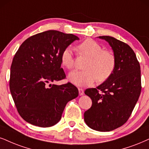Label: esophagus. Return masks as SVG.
I'll list each match as a JSON object with an SVG mask.
<instances>
[{
    "label": "esophagus",
    "instance_id": "34e87169",
    "mask_svg": "<svg viewBox=\"0 0 149 149\" xmlns=\"http://www.w3.org/2000/svg\"><path fill=\"white\" fill-rule=\"evenodd\" d=\"M78 90H79V95H80V96H82V95H83L84 94V89H82V88H78Z\"/></svg>",
    "mask_w": 149,
    "mask_h": 149
}]
</instances>
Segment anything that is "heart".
Here are the masks:
<instances>
[{"instance_id": "1", "label": "heart", "mask_w": 149, "mask_h": 149, "mask_svg": "<svg viewBox=\"0 0 149 149\" xmlns=\"http://www.w3.org/2000/svg\"><path fill=\"white\" fill-rule=\"evenodd\" d=\"M81 54L89 58L85 66L86 70L72 71L68 74L71 83L78 86H91L96 81L108 79L115 68V55L109 50H104L100 43L93 39H86L77 46ZM62 65L68 69L74 67V57L71 48L64 49L61 55Z\"/></svg>"}]
</instances>
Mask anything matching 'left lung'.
<instances>
[{
  "label": "left lung",
  "instance_id": "left-lung-1",
  "mask_svg": "<svg viewBox=\"0 0 149 149\" xmlns=\"http://www.w3.org/2000/svg\"><path fill=\"white\" fill-rule=\"evenodd\" d=\"M107 41L115 57L111 76L97 88L86 89L91 108L84 113V121L92 129L111 131L127 122L141 93L140 65L127 44L110 36H99Z\"/></svg>",
  "mask_w": 149,
  "mask_h": 149
}]
</instances>
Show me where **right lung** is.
Instances as JSON below:
<instances>
[{
  "label": "right lung",
  "instance_id": "1",
  "mask_svg": "<svg viewBox=\"0 0 149 149\" xmlns=\"http://www.w3.org/2000/svg\"><path fill=\"white\" fill-rule=\"evenodd\" d=\"M78 36L56 30L38 33L25 40L13 58L10 88L22 118L32 125L49 127L61 118L65 105L78 97L73 84H49L65 77L61 55Z\"/></svg>",
  "mask_w": 149,
  "mask_h": 149
}]
</instances>
